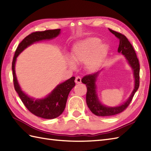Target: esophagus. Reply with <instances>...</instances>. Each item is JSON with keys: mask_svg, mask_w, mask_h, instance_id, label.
<instances>
[{"mask_svg": "<svg viewBox=\"0 0 151 151\" xmlns=\"http://www.w3.org/2000/svg\"><path fill=\"white\" fill-rule=\"evenodd\" d=\"M75 82L76 84H79V83H81V78H80V77L78 76L76 78V80H75Z\"/></svg>", "mask_w": 151, "mask_h": 151, "instance_id": "obj_1", "label": "esophagus"}]
</instances>
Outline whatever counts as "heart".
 Masks as SVG:
<instances>
[{"label":"heart","instance_id":"b5f03b06","mask_svg":"<svg viewBox=\"0 0 151 151\" xmlns=\"http://www.w3.org/2000/svg\"><path fill=\"white\" fill-rule=\"evenodd\" d=\"M98 37H88L73 45L71 59L68 60L70 68L74 69L75 64L84 63L85 68L90 72H95L101 68L109 52L106 43L100 42Z\"/></svg>","mask_w":151,"mask_h":151}]
</instances>
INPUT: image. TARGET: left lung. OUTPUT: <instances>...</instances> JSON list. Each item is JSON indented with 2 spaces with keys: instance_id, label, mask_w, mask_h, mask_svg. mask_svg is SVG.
Masks as SVG:
<instances>
[{
  "instance_id": "obj_1",
  "label": "left lung",
  "mask_w": 151,
  "mask_h": 151,
  "mask_svg": "<svg viewBox=\"0 0 151 151\" xmlns=\"http://www.w3.org/2000/svg\"><path fill=\"white\" fill-rule=\"evenodd\" d=\"M109 31L115 35L119 39V45L118 50V53H121L125 56L126 61L132 69L133 78L134 80V85L132 92L130 93L129 98L125 101H124L121 105L115 106H109L104 105L98 98V92H97L96 82L98 79L99 73L101 71H99L93 74H90L85 76L81 79V82L86 85L87 88V92L86 96V101L87 106L93 114L98 116H114L123 112L130 103L136 92L138 90L139 85V61L134 50L132 45L130 44L129 40L122 33L116 32L109 29Z\"/></svg>"
}]
</instances>
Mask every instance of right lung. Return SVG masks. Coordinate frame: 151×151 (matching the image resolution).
Returning <instances> with one entry per match:
<instances>
[{
	"label": "right lung",
	"instance_id": "add662e5",
	"mask_svg": "<svg viewBox=\"0 0 151 151\" xmlns=\"http://www.w3.org/2000/svg\"><path fill=\"white\" fill-rule=\"evenodd\" d=\"M61 33V29L36 32L29 34L22 40L17 48L12 62V71L14 87L25 106L33 114L45 119L58 118L64 111L70 92L76 85L75 77L57 85L45 98H34L23 91L18 82L15 73L17 58L28 46L45 40H52Z\"/></svg>",
	"mask_w": 151,
	"mask_h": 151
}]
</instances>
